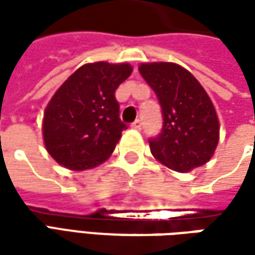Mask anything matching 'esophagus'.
Here are the masks:
<instances>
[{"label": "esophagus", "instance_id": "34e87169", "mask_svg": "<svg viewBox=\"0 0 255 255\" xmlns=\"http://www.w3.org/2000/svg\"><path fill=\"white\" fill-rule=\"evenodd\" d=\"M140 128H142V122L137 119V121H134L132 123V129H136V130H140Z\"/></svg>", "mask_w": 255, "mask_h": 255}]
</instances>
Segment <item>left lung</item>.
Segmentation results:
<instances>
[{
	"mask_svg": "<svg viewBox=\"0 0 255 255\" xmlns=\"http://www.w3.org/2000/svg\"><path fill=\"white\" fill-rule=\"evenodd\" d=\"M139 72L162 108V133L149 139L153 156L179 173L206 164L219 144L220 125L204 88L173 62L140 64Z\"/></svg>",
	"mask_w": 255,
	"mask_h": 255,
	"instance_id": "obj_1",
	"label": "left lung"
}]
</instances>
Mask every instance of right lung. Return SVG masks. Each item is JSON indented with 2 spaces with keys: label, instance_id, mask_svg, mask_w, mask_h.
<instances>
[{
  "label": "right lung",
  "instance_id": "obj_1",
  "mask_svg": "<svg viewBox=\"0 0 255 255\" xmlns=\"http://www.w3.org/2000/svg\"><path fill=\"white\" fill-rule=\"evenodd\" d=\"M132 71L129 64L93 62L82 65L59 86L42 123L45 147L59 164L88 170L112 154L128 128L119 118L115 92Z\"/></svg>",
  "mask_w": 255,
  "mask_h": 255
}]
</instances>
